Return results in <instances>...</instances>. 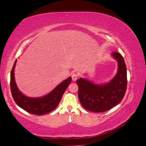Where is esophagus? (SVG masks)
<instances>
[{
  "label": "esophagus",
  "mask_w": 146,
  "mask_h": 146,
  "mask_svg": "<svg viewBox=\"0 0 146 146\" xmlns=\"http://www.w3.org/2000/svg\"><path fill=\"white\" fill-rule=\"evenodd\" d=\"M77 78H78V76H77V74H76V73H73V74H72V80H73V81H76V80H77Z\"/></svg>",
  "instance_id": "34e87169"
}]
</instances>
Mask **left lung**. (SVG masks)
Returning <instances> with one entry per match:
<instances>
[{
    "label": "left lung",
    "instance_id": "obj_1",
    "mask_svg": "<svg viewBox=\"0 0 146 146\" xmlns=\"http://www.w3.org/2000/svg\"><path fill=\"white\" fill-rule=\"evenodd\" d=\"M111 55L118 64L117 72L111 80L104 84H95L84 78L77 80L78 99L83 107L88 111H108L120 103L124 97L127 85L125 61L118 52H113Z\"/></svg>",
    "mask_w": 146,
    "mask_h": 146
}]
</instances>
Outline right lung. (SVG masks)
<instances>
[{
	"label": "right lung",
	"mask_w": 146,
	"mask_h": 146,
	"mask_svg": "<svg viewBox=\"0 0 146 146\" xmlns=\"http://www.w3.org/2000/svg\"><path fill=\"white\" fill-rule=\"evenodd\" d=\"M17 60L15 61L10 74V88L11 94L16 104L27 112L42 115L51 112L56 108L68 86L71 82L69 77L60 83L48 94L41 98H30L23 94L17 86L15 78V69Z\"/></svg>",
	"instance_id": "1"
}]
</instances>
